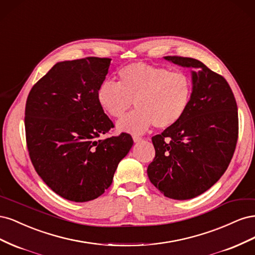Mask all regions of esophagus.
Returning a JSON list of instances; mask_svg holds the SVG:
<instances>
[{
    "mask_svg": "<svg viewBox=\"0 0 255 255\" xmlns=\"http://www.w3.org/2000/svg\"><path fill=\"white\" fill-rule=\"evenodd\" d=\"M133 140H134V142L138 143V142H140V141L142 140V138H141V137H139V136H136V135H134V136H133Z\"/></svg>",
    "mask_w": 255,
    "mask_h": 255,
    "instance_id": "obj_1",
    "label": "esophagus"
}]
</instances>
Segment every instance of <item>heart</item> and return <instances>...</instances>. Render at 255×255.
<instances>
[{
	"label": "heart",
	"mask_w": 255,
	"mask_h": 255,
	"mask_svg": "<svg viewBox=\"0 0 255 255\" xmlns=\"http://www.w3.org/2000/svg\"><path fill=\"white\" fill-rule=\"evenodd\" d=\"M118 84L105 81L97 90L100 107L112 118H121L134 105L137 110L117 123L120 132L142 134L153 125L168 128L186 114L192 83L182 71L136 63L122 68Z\"/></svg>",
	"instance_id": "obj_1"
}]
</instances>
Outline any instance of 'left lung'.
<instances>
[{"instance_id": "1", "label": "left lung", "mask_w": 255, "mask_h": 255, "mask_svg": "<svg viewBox=\"0 0 255 255\" xmlns=\"http://www.w3.org/2000/svg\"><path fill=\"white\" fill-rule=\"evenodd\" d=\"M164 58L192 69V96L184 117L152 137L155 157L146 172L165 197L187 200L210 189L226 172L238 137L237 105L228 82L200 60Z\"/></svg>"}]
</instances>
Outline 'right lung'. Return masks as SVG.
<instances>
[{
    "mask_svg": "<svg viewBox=\"0 0 255 255\" xmlns=\"http://www.w3.org/2000/svg\"><path fill=\"white\" fill-rule=\"evenodd\" d=\"M111 60L59 61L34 85L26 100L30 160L42 181L69 201L87 202L104 194L134 143L127 133L98 139L114 127L97 100Z\"/></svg>",
    "mask_w": 255,
    "mask_h": 255,
    "instance_id": "right-lung-1",
    "label": "right lung"
}]
</instances>
